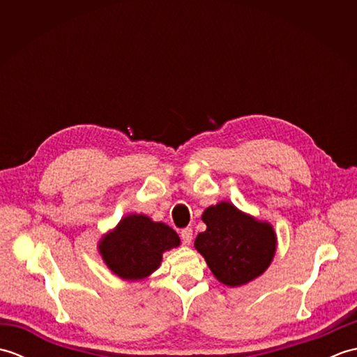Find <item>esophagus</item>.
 Returning a JSON list of instances; mask_svg holds the SVG:
<instances>
[{
	"label": "esophagus",
	"mask_w": 357,
	"mask_h": 357,
	"mask_svg": "<svg viewBox=\"0 0 357 357\" xmlns=\"http://www.w3.org/2000/svg\"><path fill=\"white\" fill-rule=\"evenodd\" d=\"M181 239H183V242L185 245H190L192 244V239H193V230L190 229V227H187V229H183L181 230Z\"/></svg>",
	"instance_id": "34e87169"
}]
</instances>
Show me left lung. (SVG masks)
<instances>
[{"instance_id": "left-lung-1", "label": "left lung", "mask_w": 357, "mask_h": 357, "mask_svg": "<svg viewBox=\"0 0 357 357\" xmlns=\"http://www.w3.org/2000/svg\"><path fill=\"white\" fill-rule=\"evenodd\" d=\"M202 221L207 230L196 236L195 247L218 280L239 287L267 270L276 250L270 224L244 215L230 202L208 207Z\"/></svg>"}]
</instances>
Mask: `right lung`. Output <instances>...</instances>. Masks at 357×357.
Instances as JSON below:
<instances>
[{
  "label": "right lung",
  "mask_w": 357,
  "mask_h": 357,
  "mask_svg": "<svg viewBox=\"0 0 357 357\" xmlns=\"http://www.w3.org/2000/svg\"><path fill=\"white\" fill-rule=\"evenodd\" d=\"M179 245L176 231L144 215H128L100 244L107 267L123 279L149 276L162 259L165 250Z\"/></svg>",
  "instance_id": "add662e5"
}]
</instances>
